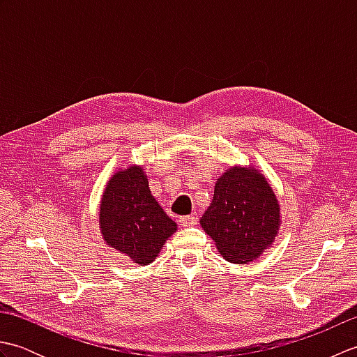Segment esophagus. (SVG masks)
<instances>
[{"mask_svg":"<svg viewBox=\"0 0 357 357\" xmlns=\"http://www.w3.org/2000/svg\"><path fill=\"white\" fill-rule=\"evenodd\" d=\"M196 222H198V218H196L195 215H187V216H181L179 218V224L183 225V227H192Z\"/></svg>","mask_w":357,"mask_h":357,"instance_id":"obj_1","label":"esophagus"}]
</instances>
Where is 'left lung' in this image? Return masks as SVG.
<instances>
[{"mask_svg":"<svg viewBox=\"0 0 357 357\" xmlns=\"http://www.w3.org/2000/svg\"><path fill=\"white\" fill-rule=\"evenodd\" d=\"M201 227L231 264H248L275 244L282 216L276 193L253 165H231L215 184Z\"/></svg>","mask_w":357,"mask_h":357,"instance_id":"left-lung-1","label":"left lung"}]
</instances>
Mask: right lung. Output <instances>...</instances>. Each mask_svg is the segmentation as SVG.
Instances as JSON below:
<instances>
[{
    "mask_svg": "<svg viewBox=\"0 0 357 357\" xmlns=\"http://www.w3.org/2000/svg\"><path fill=\"white\" fill-rule=\"evenodd\" d=\"M100 231L105 244L138 265L153 262L178 230L149 187L142 165L116 169L100 202Z\"/></svg>",
    "mask_w": 357,
    "mask_h": 357,
    "instance_id": "obj_1",
    "label": "right lung"
}]
</instances>
